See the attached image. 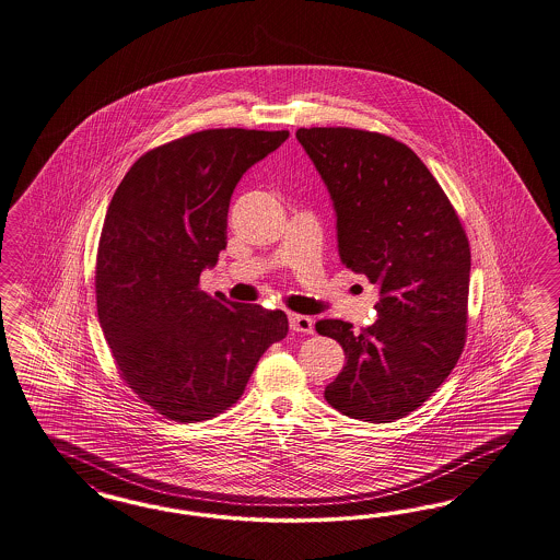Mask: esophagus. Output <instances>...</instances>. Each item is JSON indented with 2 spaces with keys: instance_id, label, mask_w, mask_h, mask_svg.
I'll return each instance as SVG.
<instances>
[{
  "instance_id": "1",
  "label": "esophagus",
  "mask_w": 560,
  "mask_h": 560,
  "mask_svg": "<svg viewBox=\"0 0 560 560\" xmlns=\"http://www.w3.org/2000/svg\"><path fill=\"white\" fill-rule=\"evenodd\" d=\"M290 327L295 332H312L314 330V320L304 314H290Z\"/></svg>"
}]
</instances>
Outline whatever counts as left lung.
Masks as SVG:
<instances>
[{"label": "left lung", "instance_id": "8db88e82", "mask_svg": "<svg viewBox=\"0 0 560 560\" xmlns=\"http://www.w3.org/2000/svg\"><path fill=\"white\" fill-rule=\"evenodd\" d=\"M295 138L332 200L341 262L378 288V318L362 332L343 320L316 323L346 351L325 399L353 420H399L462 355L467 237L443 188L404 142L353 128H300Z\"/></svg>", "mask_w": 560, "mask_h": 560}]
</instances>
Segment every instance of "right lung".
<instances>
[{
    "mask_svg": "<svg viewBox=\"0 0 560 560\" xmlns=\"http://www.w3.org/2000/svg\"><path fill=\"white\" fill-rule=\"evenodd\" d=\"M290 132L205 130L142 154L117 186L97 254V314L136 395L175 422L232 407L267 349L288 335L283 310L198 290L228 240L232 194Z\"/></svg>",
    "mask_w": 560,
    "mask_h": 560,
    "instance_id": "right-lung-1",
    "label": "right lung"
}]
</instances>
